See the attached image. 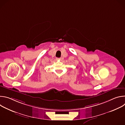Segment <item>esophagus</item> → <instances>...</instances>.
<instances>
[{
	"mask_svg": "<svg viewBox=\"0 0 125 125\" xmlns=\"http://www.w3.org/2000/svg\"><path fill=\"white\" fill-rule=\"evenodd\" d=\"M56 59H57V60H61V58H57Z\"/></svg>",
	"mask_w": 125,
	"mask_h": 125,
	"instance_id": "34e87169",
	"label": "esophagus"
}]
</instances>
